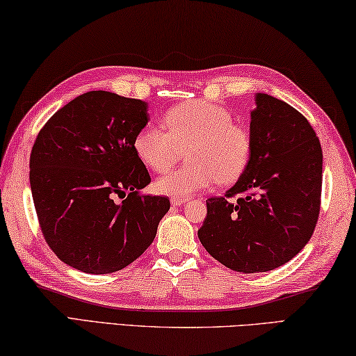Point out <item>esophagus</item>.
Wrapping results in <instances>:
<instances>
[{"label": "esophagus", "mask_w": 356, "mask_h": 356, "mask_svg": "<svg viewBox=\"0 0 356 356\" xmlns=\"http://www.w3.org/2000/svg\"><path fill=\"white\" fill-rule=\"evenodd\" d=\"M186 202H188V198H184V197H173L170 200L172 207H181V204Z\"/></svg>", "instance_id": "1"}]
</instances>
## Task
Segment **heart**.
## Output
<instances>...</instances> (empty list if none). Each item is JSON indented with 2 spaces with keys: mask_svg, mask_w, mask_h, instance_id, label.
<instances>
[{
  "mask_svg": "<svg viewBox=\"0 0 356 356\" xmlns=\"http://www.w3.org/2000/svg\"><path fill=\"white\" fill-rule=\"evenodd\" d=\"M162 123L165 129L147 124L133 140L137 158L154 172L170 168L186 147L188 162L156 179L161 195L189 197L216 181L233 184L250 164L252 136L220 104L204 99L175 104L164 112Z\"/></svg>",
  "mask_w": 356,
  "mask_h": 356,
  "instance_id": "obj_1",
  "label": "heart"
}]
</instances>
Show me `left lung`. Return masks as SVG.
I'll return each instance as SVG.
<instances>
[{
	"instance_id": "8db88e82",
	"label": "left lung",
	"mask_w": 356,
	"mask_h": 356,
	"mask_svg": "<svg viewBox=\"0 0 356 356\" xmlns=\"http://www.w3.org/2000/svg\"><path fill=\"white\" fill-rule=\"evenodd\" d=\"M254 103L250 164L225 197L208 198L198 229L211 257L242 273L277 269L308 244L322 192V148L309 122L267 93Z\"/></svg>"
}]
</instances>
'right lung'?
Wrapping results in <instances>:
<instances>
[{"label":"right lung","instance_id":"obj_1","mask_svg":"<svg viewBox=\"0 0 356 356\" xmlns=\"http://www.w3.org/2000/svg\"><path fill=\"white\" fill-rule=\"evenodd\" d=\"M147 106L92 90L37 134L29 159L37 219L56 257L81 272L111 273L133 263L170 209L167 197L139 194L152 181L133 147L148 123Z\"/></svg>","mask_w":356,"mask_h":356}]
</instances>
